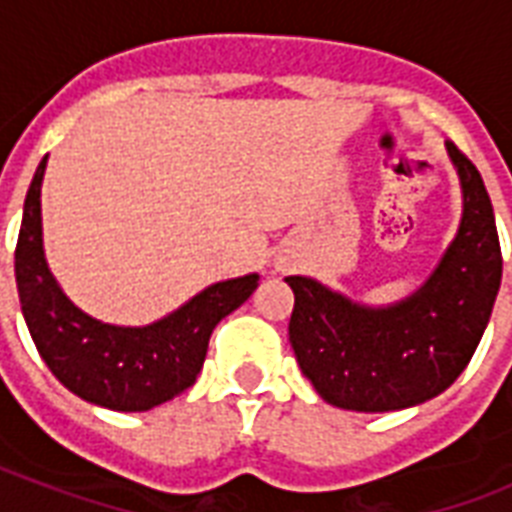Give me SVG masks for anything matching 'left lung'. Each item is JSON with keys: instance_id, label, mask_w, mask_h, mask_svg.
Segmentation results:
<instances>
[{"instance_id": "obj_1", "label": "left lung", "mask_w": 512, "mask_h": 512, "mask_svg": "<svg viewBox=\"0 0 512 512\" xmlns=\"http://www.w3.org/2000/svg\"><path fill=\"white\" fill-rule=\"evenodd\" d=\"M462 191L454 239L404 300L366 305L311 279L295 292L289 342L327 404L348 412H398L444 393L476 353L502 281L494 209L478 170L446 143Z\"/></svg>"}]
</instances>
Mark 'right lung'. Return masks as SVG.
Masks as SVG:
<instances>
[{"instance_id":"right-lung-1","label":"right lung","mask_w":512,"mask_h":512,"mask_svg":"<svg viewBox=\"0 0 512 512\" xmlns=\"http://www.w3.org/2000/svg\"><path fill=\"white\" fill-rule=\"evenodd\" d=\"M44 156L23 204L15 281L20 311L39 356L74 396L111 412H148L199 377L212 329L249 300L260 276L209 284L188 303L143 327H119L84 313L52 276L42 239Z\"/></svg>"}]
</instances>
